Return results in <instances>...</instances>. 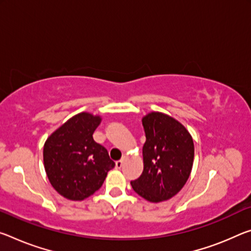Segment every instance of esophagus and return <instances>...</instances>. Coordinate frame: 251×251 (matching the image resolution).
Masks as SVG:
<instances>
[{
	"instance_id": "esophagus-1",
	"label": "esophagus",
	"mask_w": 251,
	"mask_h": 251,
	"mask_svg": "<svg viewBox=\"0 0 251 251\" xmlns=\"http://www.w3.org/2000/svg\"><path fill=\"white\" fill-rule=\"evenodd\" d=\"M123 164H124V160H121V161H117L116 163H115V168L116 169H121Z\"/></svg>"
}]
</instances>
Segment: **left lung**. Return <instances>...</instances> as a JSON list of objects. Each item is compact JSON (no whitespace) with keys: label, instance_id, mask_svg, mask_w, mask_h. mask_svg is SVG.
Wrapping results in <instances>:
<instances>
[{"label":"left lung","instance_id":"obj_1","mask_svg":"<svg viewBox=\"0 0 251 251\" xmlns=\"http://www.w3.org/2000/svg\"><path fill=\"white\" fill-rule=\"evenodd\" d=\"M146 142L143 146L144 170L130 182L145 200H170L188 181L192 171L194 144L189 130L176 118L152 111L142 118Z\"/></svg>","mask_w":251,"mask_h":251}]
</instances>
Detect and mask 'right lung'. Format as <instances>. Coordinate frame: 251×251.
<instances>
[{"label": "right lung", "instance_id": "add662e5", "mask_svg": "<svg viewBox=\"0 0 251 251\" xmlns=\"http://www.w3.org/2000/svg\"><path fill=\"white\" fill-rule=\"evenodd\" d=\"M101 117L79 113L47 138L43 163L51 185L63 198L81 201L94 194L115 166L104 146L93 134Z\"/></svg>", "mask_w": 251, "mask_h": 251}]
</instances>
